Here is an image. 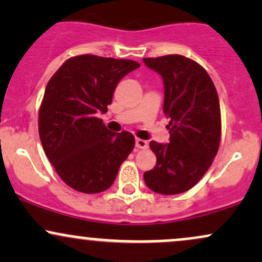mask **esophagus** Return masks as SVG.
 I'll return each mask as SVG.
<instances>
[{
    "label": "esophagus",
    "instance_id": "34e87169",
    "mask_svg": "<svg viewBox=\"0 0 262 262\" xmlns=\"http://www.w3.org/2000/svg\"><path fill=\"white\" fill-rule=\"evenodd\" d=\"M135 146H137L138 149H146L148 148V141L137 138V139H135Z\"/></svg>",
    "mask_w": 262,
    "mask_h": 262
}]
</instances>
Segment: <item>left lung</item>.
I'll list each match as a JSON object with an SVG mask.
<instances>
[{"label":"left lung","instance_id":"8db88e82","mask_svg":"<svg viewBox=\"0 0 262 262\" xmlns=\"http://www.w3.org/2000/svg\"><path fill=\"white\" fill-rule=\"evenodd\" d=\"M164 81V113L170 118V143L150 141L154 169L144 172L146 186L160 194L188 191L202 179L221 143V107L207 71L182 55L143 59Z\"/></svg>","mask_w":262,"mask_h":262}]
</instances>
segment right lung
<instances>
[{"label": "right lung", "instance_id": "right-lung-1", "mask_svg": "<svg viewBox=\"0 0 262 262\" xmlns=\"http://www.w3.org/2000/svg\"><path fill=\"white\" fill-rule=\"evenodd\" d=\"M139 66L86 54L66 60L48 82L39 137L54 169L75 191H106L133 150V134L108 130L97 116L108 111L119 81Z\"/></svg>", "mask_w": 262, "mask_h": 262}]
</instances>
